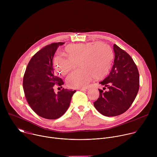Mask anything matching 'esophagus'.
<instances>
[{
    "label": "esophagus",
    "mask_w": 157,
    "mask_h": 157,
    "mask_svg": "<svg viewBox=\"0 0 157 157\" xmlns=\"http://www.w3.org/2000/svg\"><path fill=\"white\" fill-rule=\"evenodd\" d=\"M79 90H80V91H84V92H86V91H87L89 90V88H88V87L81 88V89H79Z\"/></svg>",
    "instance_id": "34e87169"
}]
</instances>
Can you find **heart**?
<instances>
[{
  "label": "heart",
  "mask_w": 157,
  "mask_h": 157,
  "mask_svg": "<svg viewBox=\"0 0 157 157\" xmlns=\"http://www.w3.org/2000/svg\"><path fill=\"white\" fill-rule=\"evenodd\" d=\"M64 53L66 57L56 56L55 58L54 67L62 75H66L79 62L80 68L66 78L67 84L73 88L86 87L93 77L96 79L104 78L110 70L113 59V50L102 42L69 44L65 47Z\"/></svg>",
  "instance_id": "obj_1"
}]
</instances>
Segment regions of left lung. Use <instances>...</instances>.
I'll return each instance as SVG.
<instances>
[{
    "instance_id": "1",
    "label": "left lung",
    "mask_w": 157,
    "mask_h": 157,
    "mask_svg": "<svg viewBox=\"0 0 157 157\" xmlns=\"http://www.w3.org/2000/svg\"><path fill=\"white\" fill-rule=\"evenodd\" d=\"M114 60L109 75L99 83L108 91H99V98L94 105L99 113L108 117L123 114L135 100L139 89V73L130 56L116 44L113 45ZM105 89V87H104Z\"/></svg>"
}]
</instances>
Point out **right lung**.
<instances>
[{"mask_svg": "<svg viewBox=\"0 0 157 157\" xmlns=\"http://www.w3.org/2000/svg\"><path fill=\"white\" fill-rule=\"evenodd\" d=\"M63 42L52 43L41 48L29 61L24 76L26 99L35 113L44 119H56L68 110L76 91L63 89L56 94L55 84L64 82L53 68V58Z\"/></svg>", "mask_w": 157, "mask_h": 157, "instance_id": "right-lung-1", "label": "right lung"}]
</instances>
